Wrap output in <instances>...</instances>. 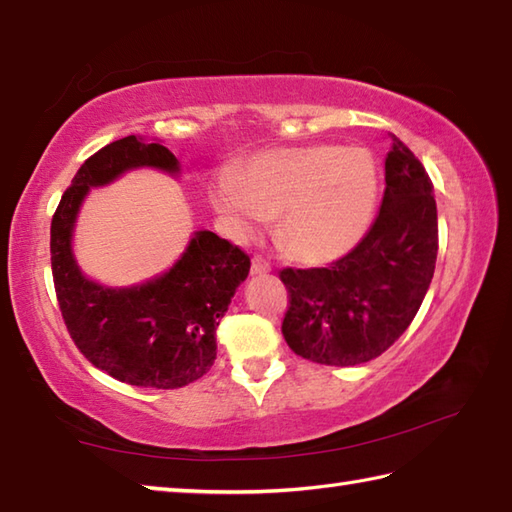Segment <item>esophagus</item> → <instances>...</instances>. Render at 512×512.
Returning <instances> with one entry per match:
<instances>
[{"label":"esophagus","instance_id":"obj_1","mask_svg":"<svg viewBox=\"0 0 512 512\" xmlns=\"http://www.w3.org/2000/svg\"><path fill=\"white\" fill-rule=\"evenodd\" d=\"M271 271V265L267 263L265 258H254L252 260V276H265V274H269Z\"/></svg>","mask_w":512,"mask_h":512}]
</instances>
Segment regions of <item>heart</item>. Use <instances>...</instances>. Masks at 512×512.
Instances as JSON below:
<instances>
[{
  "label": "heart",
  "instance_id": "obj_1",
  "mask_svg": "<svg viewBox=\"0 0 512 512\" xmlns=\"http://www.w3.org/2000/svg\"><path fill=\"white\" fill-rule=\"evenodd\" d=\"M378 168L364 148L302 145L254 154L212 187V205L232 236L249 241L276 216V241L300 263H333L369 232Z\"/></svg>",
  "mask_w": 512,
  "mask_h": 512
}]
</instances>
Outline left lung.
I'll list each match as a JSON object with an SVG mask.
<instances>
[{
  "mask_svg": "<svg viewBox=\"0 0 512 512\" xmlns=\"http://www.w3.org/2000/svg\"><path fill=\"white\" fill-rule=\"evenodd\" d=\"M387 190L367 236L331 267L283 269L289 289L283 336L291 351L329 367H353L387 351L411 325L437 260L433 183L391 134Z\"/></svg>",
  "mask_w": 512,
  "mask_h": 512,
  "instance_id": "1",
  "label": "left lung"
}]
</instances>
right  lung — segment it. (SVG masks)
Listing matches in <instances>:
<instances>
[{"instance_id": "obj_1", "label": "right lung", "mask_w": 512, "mask_h": 512, "mask_svg": "<svg viewBox=\"0 0 512 512\" xmlns=\"http://www.w3.org/2000/svg\"><path fill=\"white\" fill-rule=\"evenodd\" d=\"M141 168L181 174L161 141L134 134L81 165L52 216V280L72 340L97 369L134 387L179 389L212 369L218 320L249 274V256L198 229L170 269L143 283L110 287L83 274L72 252L83 201L95 187Z\"/></svg>"}]
</instances>
